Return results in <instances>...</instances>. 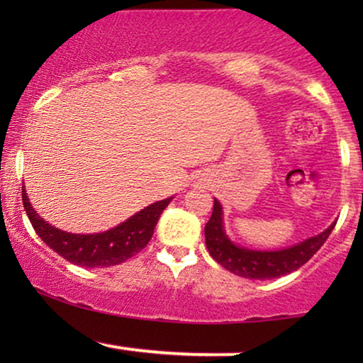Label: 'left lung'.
Wrapping results in <instances>:
<instances>
[{
  "label": "left lung",
  "instance_id": "obj_1",
  "mask_svg": "<svg viewBox=\"0 0 363 363\" xmlns=\"http://www.w3.org/2000/svg\"><path fill=\"white\" fill-rule=\"evenodd\" d=\"M335 225L336 222L323 234L311 237L301 244L281 249V251H252V249L239 247L225 235L222 205L215 199L213 213L205 225L206 247L210 256L218 264L237 277L251 278V280H272V278H280L283 274L295 272L306 264L319 251L320 245L326 242Z\"/></svg>",
  "mask_w": 363,
  "mask_h": 363
}]
</instances>
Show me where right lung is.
<instances>
[{"mask_svg":"<svg viewBox=\"0 0 363 363\" xmlns=\"http://www.w3.org/2000/svg\"><path fill=\"white\" fill-rule=\"evenodd\" d=\"M22 199L25 211L37 235L66 261L85 266V268H106V266L119 264L147 247L162 211L172 201V198H167L153 203L133 215L126 222L102 234L80 235L68 234L44 222L28 203L25 189L22 191Z\"/></svg>","mask_w":363,"mask_h":363,"instance_id":"add662e5","label":"right lung"}]
</instances>
